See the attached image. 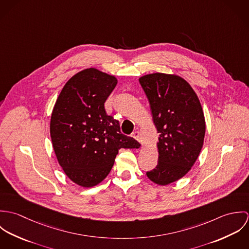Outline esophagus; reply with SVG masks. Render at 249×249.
Masks as SVG:
<instances>
[{
  "mask_svg": "<svg viewBox=\"0 0 249 249\" xmlns=\"http://www.w3.org/2000/svg\"><path fill=\"white\" fill-rule=\"evenodd\" d=\"M140 136H141V135H140V132H139V131H134V132L132 133V137H133L134 139H136L138 142H142Z\"/></svg>",
  "mask_w": 249,
  "mask_h": 249,
  "instance_id": "34e87169",
  "label": "esophagus"
}]
</instances>
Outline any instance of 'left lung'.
Masks as SVG:
<instances>
[{"instance_id": "left-lung-1", "label": "left lung", "mask_w": 249, "mask_h": 249, "mask_svg": "<svg viewBox=\"0 0 249 249\" xmlns=\"http://www.w3.org/2000/svg\"><path fill=\"white\" fill-rule=\"evenodd\" d=\"M159 133L158 164L146 176L158 185L183 178L203 145L205 119L191 85L177 74L154 72L139 78Z\"/></svg>"}]
</instances>
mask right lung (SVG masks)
Returning <instances> with one entry per match:
<instances>
[{
	"mask_svg": "<svg viewBox=\"0 0 249 249\" xmlns=\"http://www.w3.org/2000/svg\"><path fill=\"white\" fill-rule=\"evenodd\" d=\"M117 82L114 75L95 68L82 70L66 82L53 109L50 132L57 161L81 187L107 178L120 148L140 145L121 133L119 121L106 112L105 103Z\"/></svg>",
	"mask_w": 249,
	"mask_h": 249,
	"instance_id": "right-lung-1",
	"label": "right lung"
}]
</instances>
